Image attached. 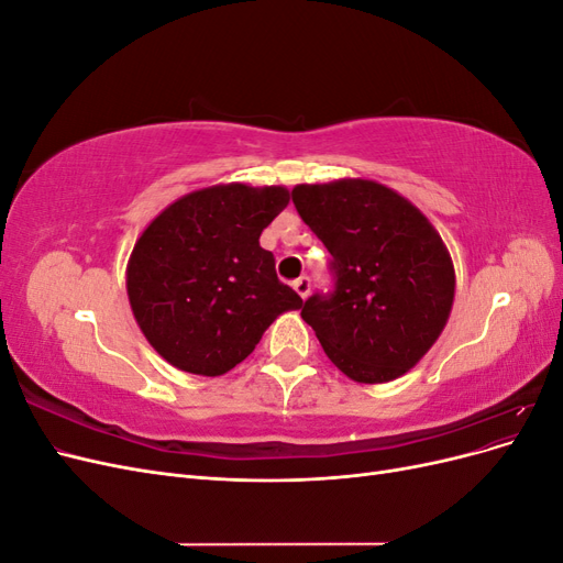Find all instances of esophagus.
<instances>
[{
    "label": "esophagus",
    "instance_id": "34e87169",
    "mask_svg": "<svg viewBox=\"0 0 563 563\" xmlns=\"http://www.w3.org/2000/svg\"><path fill=\"white\" fill-rule=\"evenodd\" d=\"M310 286H312V284H310V279H308V277H300V279H296V282H294L296 294H298L302 300L310 296Z\"/></svg>",
    "mask_w": 563,
    "mask_h": 563
}]
</instances>
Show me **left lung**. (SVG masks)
I'll list each match as a JSON object with an SVG mask.
<instances>
[{"instance_id":"left-lung-1","label":"left lung","mask_w":563,"mask_h":563,"mask_svg":"<svg viewBox=\"0 0 563 563\" xmlns=\"http://www.w3.org/2000/svg\"><path fill=\"white\" fill-rule=\"evenodd\" d=\"M305 225L333 255V294H314L302 319L354 383H389L411 371L444 331L455 269L439 232L387 185L340 178L296 185Z\"/></svg>"}]
</instances>
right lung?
Masks as SVG:
<instances>
[{"instance_id":"add662e5","label":"right lung","mask_w":563,"mask_h":563,"mask_svg":"<svg viewBox=\"0 0 563 563\" xmlns=\"http://www.w3.org/2000/svg\"><path fill=\"white\" fill-rule=\"evenodd\" d=\"M291 195L282 185H211L176 199L135 242L126 294L164 360L195 376H223L302 298L277 279L261 232Z\"/></svg>"}]
</instances>
